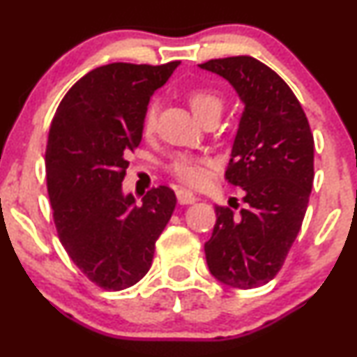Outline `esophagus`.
<instances>
[{
  "mask_svg": "<svg viewBox=\"0 0 357 357\" xmlns=\"http://www.w3.org/2000/svg\"><path fill=\"white\" fill-rule=\"evenodd\" d=\"M176 196H178V202L181 204H192L196 203V199H198L190 190H186V188H179V190H176Z\"/></svg>",
  "mask_w": 357,
  "mask_h": 357,
  "instance_id": "obj_1",
  "label": "esophagus"
}]
</instances>
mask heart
<instances>
[{
    "instance_id": "heart-1",
    "label": "heart",
    "mask_w": 357,
    "mask_h": 357,
    "mask_svg": "<svg viewBox=\"0 0 357 357\" xmlns=\"http://www.w3.org/2000/svg\"><path fill=\"white\" fill-rule=\"evenodd\" d=\"M188 104L195 116L202 121V119L211 116V114H218L223 109V99L218 92L213 89L198 87L191 89L186 96ZM155 127V105H151L146 110L144 121H142V129L144 134H151ZM211 162L206 159L192 158V155H176L173 161L169 162V173L174 176L178 181L190 186H199L206 179L208 171H210Z\"/></svg>"
}]
</instances>
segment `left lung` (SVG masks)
Wrapping results in <instances>:
<instances>
[{"label": "left lung", "instance_id": "obj_1", "mask_svg": "<svg viewBox=\"0 0 357 357\" xmlns=\"http://www.w3.org/2000/svg\"><path fill=\"white\" fill-rule=\"evenodd\" d=\"M238 92L245 109L225 178L245 191L235 215L215 206L204 243L210 272L235 289H255L277 275L304 221L314 181V136L296 93L253 56L199 65Z\"/></svg>", "mask_w": 357, "mask_h": 357}]
</instances>
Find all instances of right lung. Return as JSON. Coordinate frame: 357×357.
<instances>
[{"instance_id": "right-lung-1", "label": "right lung", "mask_w": 357, "mask_h": 357, "mask_svg": "<svg viewBox=\"0 0 357 357\" xmlns=\"http://www.w3.org/2000/svg\"><path fill=\"white\" fill-rule=\"evenodd\" d=\"M178 65L93 68L65 93L52 121L45 162L56 233L73 264L104 290L146 275L174 211L171 188H153L137 206L132 195H122V181L151 96Z\"/></svg>"}]
</instances>
